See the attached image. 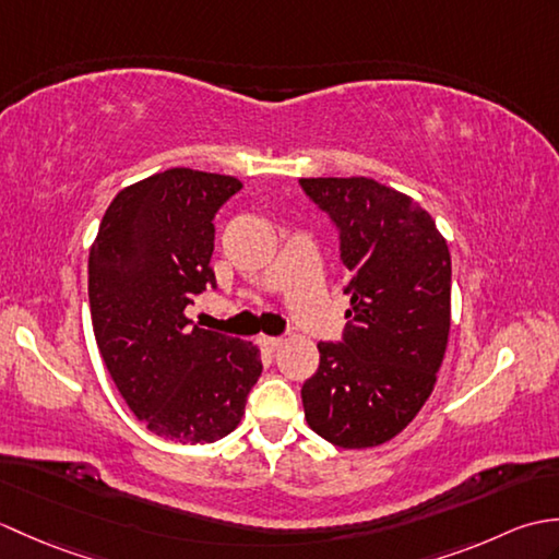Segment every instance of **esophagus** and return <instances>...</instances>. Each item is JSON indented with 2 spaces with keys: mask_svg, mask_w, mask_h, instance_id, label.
Here are the masks:
<instances>
[{
  "mask_svg": "<svg viewBox=\"0 0 559 559\" xmlns=\"http://www.w3.org/2000/svg\"><path fill=\"white\" fill-rule=\"evenodd\" d=\"M259 346L264 348V350H269V353H273V350H278L283 346V338H278V336H261L259 338Z\"/></svg>",
  "mask_w": 559,
  "mask_h": 559,
  "instance_id": "1",
  "label": "esophagus"
}]
</instances>
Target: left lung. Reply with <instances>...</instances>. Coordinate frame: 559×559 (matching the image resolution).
Masks as SVG:
<instances>
[{
  "instance_id": "left-lung-1",
  "label": "left lung",
  "mask_w": 559,
  "mask_h": 559,
  "mask_svg": "<svg viewBox=\"0 0 559 559\" xmlns=\"http://www.w3.org/2000/svg\"><path fill=\"white\" fill-rule=\"evenodd\" d=\"M336 225L350 295L343 341L319 343L305 418L341 449L394 439L430 399L451 326V257L430 213L370 177H302Z\"/></svg>"
}]
</instances>
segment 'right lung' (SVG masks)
I'll return each instance as SVG.
<instances>
[{
  "instance_id": "1",
  "label": "right lung",
  "mask_w": 559,
  "mask_h": 559,
  "mask_svg": "<svg viewBox=\"0 0 559 559\" xmlns=\"http://www.w3.org/2000/svg\"><path fill=\"white\" fill-rule=\"evenodd\" d=\"M242 182L170 168L112 199L88 257L93 334L127 406L153 435L209 444L230 435L261 374L249 341L189 326L209 286L213 216Z\"/></svg>"
}]
</instances>
